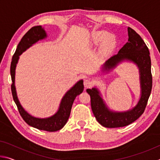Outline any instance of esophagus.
<instances>
[{"mask_svg": "<svg viewBox=\"0 0 160 160\" xmlns=\"http://www.w3.org/2000/svg\"><path fill=\"white\" fill-rule=\"evenodd\" d=\"M92 81L90 80L87 79L84 80V86H85V88H90V87L92 85Z\"/></svg>", "mask_w": 160, "mask_h": 160, "instance_id": "1", "label": "esophagus"}]
</instances>
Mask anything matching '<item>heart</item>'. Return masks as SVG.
Returning a JSON list of instances; mask_svg holds the SVG:
<instances>
[{"label":"heart","instance_id":"b5f03b06","mask_svg":"<svg viewBox=\"0 0 160 160\" xmlns=\"http://www.w3.org/2000/svg\"><path fill=\"white\" fill-rule=\"evenodd\" d=\"M102 42L101 46V51L104 55H108L114 49L116 41L114 38L106 32H98L94 35V42L99 43Z\"/></svg>","mask_w":160,"mask_h":160}]
</instances>
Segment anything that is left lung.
<instances>
[{"label": "left lung", "mask_w": 160, "mask_h": 160, "mask_svg": "<svg viewBox=\"0 0 160 160\" xmlns=\"http://www.w3.org/2000/svg\"><path fill=\"white\" fill-rule=\"evenodd\" d=\"M128 42L118 53L108 59L103 70L109 71L124 61H131L138 67L140 72V98L138 104L126 112H113L108 109L98 89H88L87 92L91 98V107L97 121L106 128H118L128 126L136 121L145 109L150 97L152 77L151 73L150 51L140 35L131 28H128Z\"/></svg>", "instance_id": "8db88e82"}]
</instances>
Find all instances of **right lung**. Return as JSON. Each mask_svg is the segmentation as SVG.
I'll use <instances>...</instances> for the list:
<instances>
[{
  "instance_id": "right-lung-1",
  "label": "right lung",
  "mask_w": 160,
  "mask_h": 160,
  "mask_svg": "<svg viewBox=\"0 0 160 160\" xmlns=\"http://www.w3.org/2000/svg\"><path fill=\"white\" fill-rule=\"evenodd\" d=\"M47 37V33L42 26H35L29 29L22 38L12 56L10 65V75L12 82L11 91L13 99L17 105L20 114L28 125L42 131L54 132L61 130L67 123L75 97L82 93L84 90L83 80H80L78 81L65 94L59 105L58 110L55 114L44 118L34 117L23 109L18 98L15 85V68L19 60V56H20L24 51H25L35 43L39 40L45 39Z\"/></svg>"
}]
</instances>
